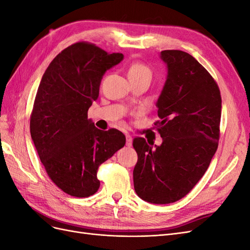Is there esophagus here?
<instances>
[{"label":"esophagus","mask_w":250,"mask_h":250,"mask_svg":"<svg viewBox=\"0 0 250 250\" xmlns=\"http://www.w3.org/2000/svg\"><path fill=\"white\" fill-rule=\"evenodd\" d=\"M132 145V138L130 134H126V146L130 147Z\"/></svg>","instance_id":"obj_1"}]
</instances>
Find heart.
Masks as SVG:
<instances>
[{
	"label": "heart",
	"mask_w": 250,
	"mask_h": 250,
	"mask_svg": "<svg viewBox=\"0 0 250 250\" xmlns=\"http://www.w3.org/2000/svg\"><path fill=\"white\" fill-rule=\"evenodd\" d=\"M129 79H149L152 78V71L150 67L141 62H132L128 67Z\"/></svg>",
	"instance_id": "b5f03b06"
}]
</instances>
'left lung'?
Returning a JSON list of instances; mask_svg holds the SVG:
<instances>
[{
	"mask_svg": "<svg viewBox=\"0 0 250 250\" xmlns=\"http://www.w3.org/2000/svg\"><path fill=\"white\" fill-rule=\"evenodd\" d=\"M161 57L168 77L154 127L163 143L152 148L145 139H133V185L143 200L167 204L190 193L208 168L220 138L221 95L211 75L188 53L165 50Z\"/></svg>",
	"mask_w": 250,
	"mask_h": 250,
	"instance_id": "left-lung-1",
	"label": "left lung"
}]
</instances>
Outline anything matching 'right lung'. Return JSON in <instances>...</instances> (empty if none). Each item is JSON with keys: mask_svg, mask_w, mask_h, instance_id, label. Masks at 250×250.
Instances as JSON below:
<instances>
[{"mask_svg": "<svg viewBox=\"0 0 250 250\" xmlns=\"http://www.w3.org/2000/svg\"><path fill=\"white\" fill-rule=\"evenodd\" d=\"M123 57L92 42L73 43L52 60L37 89L31 138L50 179L74 197L98 191L100 165L125 145L120 130H100L87 120L104 73Z\"/></svg>", "mask_w": 250, "mask_h": 250, "instance_id": "add662e5", "label": "right lung"}]
</instances>
